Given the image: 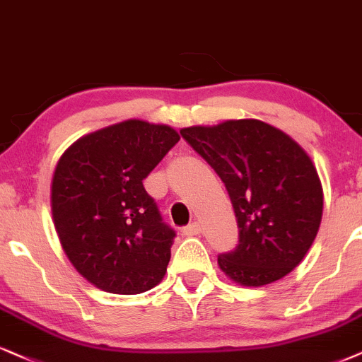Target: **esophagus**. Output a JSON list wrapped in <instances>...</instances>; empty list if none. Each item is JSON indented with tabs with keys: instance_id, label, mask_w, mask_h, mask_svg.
<instances>
[{
	"instance_id": "1",
	"label": "esophagus",
	"mask_w": 362,
	"mask_h": 362,
	"mask_svg": "<svg viewBox=\"0 0 362 362\" xmlns=\"http://www.w3.org/2000/svg\"><path fill=\"white\" fill-rule=\"evenodd\" d=\"M182 233H185L186 236L199 235V233H202V225H199V221L189 223L188 226H185V228H182Z\"/></svg>"
}]
</instances>
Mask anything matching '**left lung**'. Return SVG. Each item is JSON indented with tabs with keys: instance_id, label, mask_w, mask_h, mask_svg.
Instances as JSON below:
<instances>
[{
	"instance_id": "obj_1",
	"label": "left lung",
	"mask_w": 362,
	"mask_h": 362,
	"mask_svg": "<svg viewBox=\"0 0 362 362\" xmlns=\"http://www.w3.org/2000/svg\"><path fill=\"white\" fill-rule=\"evenodd\" d=\"M181 136L225 182L238 245L218 255L235 282L260 287L304 260L322 220V185L304 149L257 119L186 127Z\"/></svg>"
}]
</instances>
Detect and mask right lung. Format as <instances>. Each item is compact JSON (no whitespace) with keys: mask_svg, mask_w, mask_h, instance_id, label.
<instances>
[{"mask_svg":"<svg viewBox=\"0 0 362 362\" xmlns=\"http://www.w3.org/2000/svg\"><path fill=\"white\" fill-rule=\"evenodd\" d=\"M177 141L173 127L134 119L80 137L58 160L55 230L78 274L100 290L132 296L166 274L176 231L142 181Z\"/></svg>","mask_w":362,"mask_h":362,"instance_id":"1","label":"right lung"}]
</instances>
